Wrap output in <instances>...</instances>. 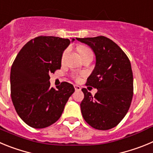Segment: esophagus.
<instances>
[{
	"label": "esophagus",
	"instance_id": "1",
	"mask_svg": "<svg viewBox=\"0 0 153 153\" xmlns=\"http://www.w3.org/2000/svg\"><path fill=\"white\" fill-rule=\"evenodd\" d=\"M74 88H75V91H81V87L78 86V85H74Z\"/></svg>",
	"mask_w": 153,
	"mask_h": 153
}]
</instances>
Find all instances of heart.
<instances>
[{
	"label": "heart",
	"instance_id": "1",
	"mask_svg": "<svg viewBox=\"0 0 153 153\" xmlns=\"http://www.w3.org/2000/svg\"><path fill=\"white\" fill-rule=\"evenodd\" d=\"M78 51H79V53L80 54H81V56H82V57L83 56H85V55H86L87 53H91V50L90 49H88V47H85V46H80V47L78 48ZM68 53V49H65L62 55V61L65 59V58L66 57ZM72 77H73V78H75V79H78L79 75L76 73H74L73 75H72Z\"/></svg>",
	"mask_w": 153,
	"mask_h": 153
}]
</instances>
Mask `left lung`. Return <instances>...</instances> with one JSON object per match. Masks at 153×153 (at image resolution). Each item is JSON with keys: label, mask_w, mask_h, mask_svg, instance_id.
Listing matches in <instances>:
<instances>
[{"label": "left lung", "mask_w": 153, "mask_h": 153, "mask_svg": "<svg viewBox=\"0 0 153 153\" xmlns=\"http://www.w3.org/2000/svg\"><path fill=\"white\" fill-rule=\"evenodd\" d=\"M88 45L96 56V65L86 85L97 89L92 96L82 88L84 99L80 104L82 116L91 126L110 130L119 124L131 104L133 78L130 59L114 41L103 36L77 38Z\"/></svg>", "instance_id": "obj_1"}]
</instances>
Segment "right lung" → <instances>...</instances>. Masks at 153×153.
<instances>
[{
    "label": "right lung",
    "mask_w": 153,
    "mask_h": 153,
    "mask_svg": "<svg viewBox=\"0 0 153 153\" xmlns=\"http://www.w3.org/2000/svg\"><path fill=\"white\" fill-rule=\"evenodd\" d=\"M69 43L68 39L39 36L23 46L12 64V102L31 127L42 129L56 123L75 91L68 82H62L57 89L49 82V74L61 68L62 55Z\"/></svg>",
    "instance_id": "right-lung-1"
}]
</instances>
